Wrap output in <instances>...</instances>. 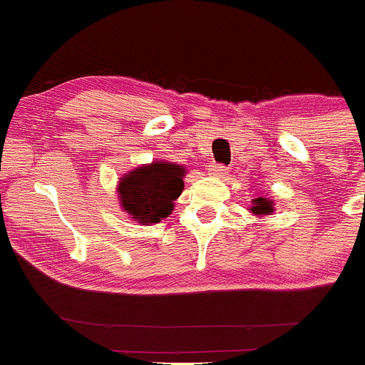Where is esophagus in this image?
Wrapping results in <instances>:
<instances>
[{"instance_id": "esophagus-1", "label": "esophagus", "mask_w": 365, "mask_h": 365, "mask_svg": "<svg viewBox=\"0 0 365 365\" xmlns=\"http://www.w3.org/2000/svg\"><path fill=\"white\" fill-rule=\"evenodd\" d=\"M210 175H214V177L227 175V168L221 166V164H214V166H210Z\"/></svg>"}]
</instances>
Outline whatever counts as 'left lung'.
<instances>
[{
	"label": "left lung",
	"mask_w": 365,
	"mask_h": 365,
	"mask_svg": "<svg viewBox=\"0 0 365 365\" xmlns=\"http://www.w3.org/2000/svg\"><path fill=\"white\" fill-rule=\"evenodd\" d=\"M252 205H250V214L257 215V217H267V215H272L276 206H274V201L270 197H265V195H257L256 199H252Z\"/></svg>",
	"instance_id": "8db88e82"
}]
</instances>
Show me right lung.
Masks as SVG:
<instances>
[{"instance_id":"add662e5","label":"right lung","mask_w":365,"mask_h":365,"mask_svg":"<svg viewBox=\"0 0 365 365\" xmlns=\"http://www.w3.org/2000/svg\"><path fill=\"white\" fill-rule=\"evenodd\" d=\"M185 166L166 160L133 168L118 180V205L140 225L160 222L172 214L173 201L185 190Z\"/></svg>"}]
</instances>
